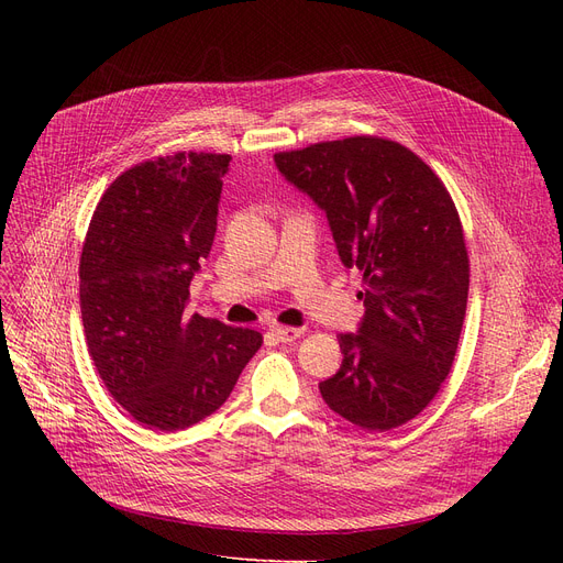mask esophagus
Returning <instances> with one entry per match:
<instances>
[{
	"label": "esophagus",
	"instance_id": "obj_1",
	"mask_svg": "<svg viewBox=\"0 0 563 563\" xmlns=\"http://www.w3.org/2000/svg\"><path fill=\"white\" fill-rule=\"evenodd\" d=\"M303 335L301 329H291V327H274L272 329V338H276L278 342H294Z\"/></svg>",
	"mask_w": 563,
	"mask_h": 563
}]
</instances>
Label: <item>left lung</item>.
Returning a JSON list of instances; mask_svg holds the SVG:
<instances>
[{"instance_id":"8db88e82","label":"left lung","mask_w":563,"mask_h":563,"mask_svg":"<svg viewBox=\"0 0 563 563\" xmlns=\"http://www.w3.org/2000/svg\"><path fill=\"white\" fill-rule=\"evenodd\" d=\"M285 180L327 212L344 266L363 272L358 333L319 383L338 416L367 431L406 424L448 378L465 319L470 262L440 177L397 141L349 136L276 153Z\"/></svg>"}]
</instances>
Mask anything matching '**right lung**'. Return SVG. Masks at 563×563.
<instances>
[{
	"mask_svg": "<svg viewBox=\"0 0 563 563\" xmlns=\"http://www.w3.org/2000/svg\"><path fill=\"white\" fill-rule=\"evenodd\" d=\"M230 155L175 153L118 175L79 260V303L93 365L130 416L180 431L230 397L262 335L187 314L210 255Z\"/></svg>",
	"mask_w": 563,
	"mask_h": 563,
	"instance_id": "obj_1",
	"label": "right lung"
}]
</instances>
